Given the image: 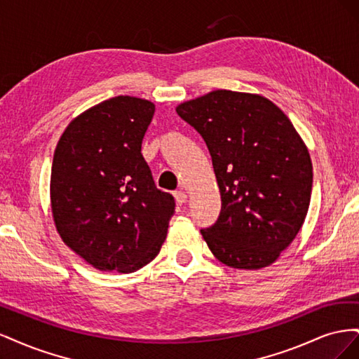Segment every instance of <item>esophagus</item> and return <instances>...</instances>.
<instances>
[{"instance_id": "obj_1", "label": "esophagus", "mask_w": 359, "mask_h": 359, "mask_svg": "<svg viewBox=\"0 0 359 359\" xmlns=\"http://www.w3.org/2000/svg\"><path fill=\"white\" fill-rule=\"evenodd\" d=\"M173 196H175V201H177L180 205L186 203V201H187V194H186V191H182V190H178V191L173 193Z\"/></svg>"}]
</instances>
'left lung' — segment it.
<instances>
[{
  "label": "left lung",
  "instance_id": "obj_1",
  "mask_svg": "<svg viewBox=\"0 0 359 359\" xmlns=\"http://www.w3.org/2000/svg\"><path fill=\"white\" fill-rule=\"evenodd\" d=\"M177 114L203 137L222 194L201 233L227 266H268L295 240L309 211L313 166L283 111L262 95L217 90Z\"/></svg>",
  "mask_w": 359,
  "mask_h": 359
}]
</instances>
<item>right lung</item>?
<instances>
[{
	"mask_svg": "<svg viewBox=\"0 0 359 359\" xmlns=\"http://www.w3.org/2000/svg\"><path fill=\"white\" fill-rule=\"evenodd\" d=\"M154 104L118 95L85 111L64 130L50 172L57 231L100 271L135 273L161 248L172 194L156 187L140 148Z\"/></svg>",
	"mask_w": 359,
	"mask_h": 359,
	"instance_id": "1",
	"label": "right lung"
}]
</instances>
